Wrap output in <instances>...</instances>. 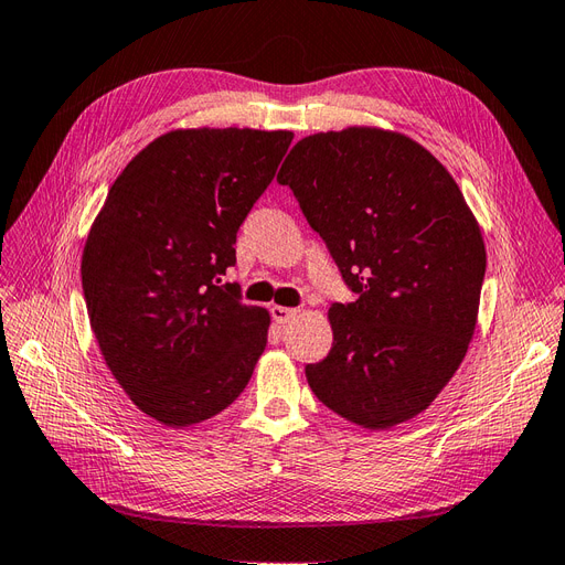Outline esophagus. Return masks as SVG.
Masks as SVG:
<instances>
[{"mask_svg": "<svg viewBox=\"0 0 565 565\" xmlns=\"http://www.w3.org/2000/svg\"><path fill=\"white\" fill-rule=\"evenodd\" d=\"M299 311L297 309H289V307H270V316H273V320H276V323H280V326H287L289 320H292L295 316H297Z\"/></svg>", "mask_w": 565, "mask_h": 565, "instance_id": "esophagus-1", "label": "esophagus"}]
</instances>
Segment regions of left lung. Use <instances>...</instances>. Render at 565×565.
<instances>
[{"label": "left lung", "instance_id": "obj_1", "mask_svg": "<svg viewBox=\"0 0 565 565\" xmlns=\"http://www.w3.org/2000/svg\"><path fill=\"white\" fill-rule=\"evenodd\" d=\"M359 295L332 303L313 394L369 430L416 418L468 352L484 280L480 225L451 173L411 137L369 126L299 140L278 173Z\"/></svg>", "mask_w": 565, "mask_h": 565}]
</instances>
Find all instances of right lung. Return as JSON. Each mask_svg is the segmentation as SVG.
Listing matches in <instances>:
<instances>
[{
    "instance_id": "add662e5",
    "label": "right lung",
    "mask_w": 565,
    "mask_h": 565,
    "mask_svg": "<svg viewBox=\"0 0 565 565\" xmlns=\"http://www.w3.org/2000/svg\"><path fill=\"white\" fill-rule=\"evenodd\" d=\"M289 130H171L135 154L83 249L89 326L130 402L169 428L221 414L247 387L270 313L223 282Z\"/></svg>"
}]
</instances>
